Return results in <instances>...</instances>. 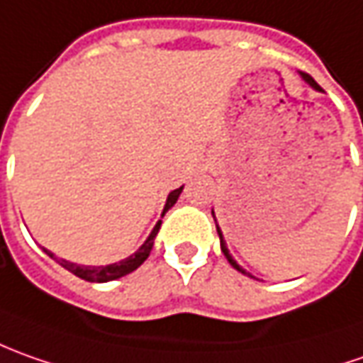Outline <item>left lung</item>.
Instances as JSON below:
<instances>
[{"label": "left lung", "mask_w": 363, "mask_h": 363, "mask_svg": "<svg viewBox=\"0 0 363 363\" xmlns=\"http://www.w3.org/2000/svg\"><path fill=\"white\" fill-rule=\"evenodd\" d=\"M299 74H301V78H303V80H306L307 84H309V86L313 88V90H318V92H321V86H319L318 82L313 80V78H311L309 74H303V72H299ZM213 219H215V211H213ZM215 223H217V219H215ZM217 233H219V239H220V251H223V255L227 257V261H229V263H231L233 267L237 269V271H241L243 275H249V277H253L251 273H247V271H245V269L241 267V265H239V263H237V261H235V259H233V257H231V253H229V249H227V243H225V239H223V233H220L219 225H217Z\"/></svg>", "instance_id": "8db88e82"}]
</instances>
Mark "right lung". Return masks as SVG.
<instances>
[{
    "mask_svg": "<svg viewBox=\"0 0 363 363\" xmlns=\"http://www.w3.org/2000/svg\"><path fill=\"white\" fill-rule=\"evenodd\" d=\"M181 193H182V186L181 189H174V191L169 194L167 205H164V211H162V217H164V213L169 211L170 206L179 201ZM160 223H162V220H158L157 225H155V229H152V233L148 235V239L144 241L143 247H140L134 255L126 257V259H122V261H118V263H112V265H100V267H92V265H78V263H69V261H66V259H57V257L54 255V253H50L48 249H44V251L48 253V255L52 257V259H56L62 267L68 269L69 273H74V275H76V277H80V279H86V281H92V283L114 281V279H120V277H124V275L132 273L134 269L140 267L144 261L148 259L150 251H152V245H155V237H157L158 229H160Z\"/></svg>",
    "mask_w": 363,
    "mask_h": 363,
    "instance_id": "obj_1",
    "label": "right lung"
}]
</instances>
